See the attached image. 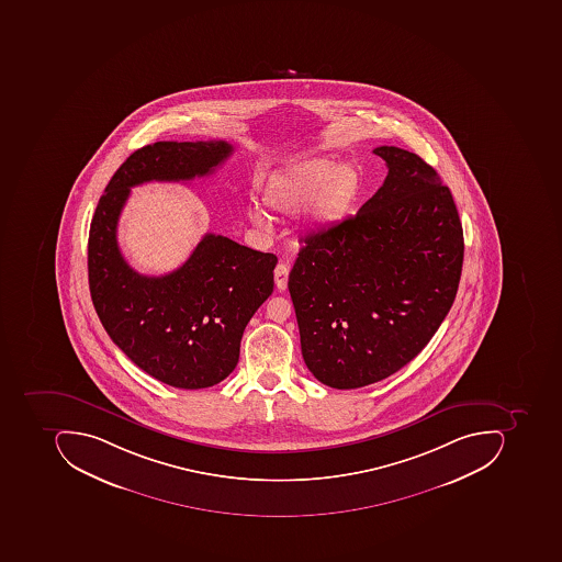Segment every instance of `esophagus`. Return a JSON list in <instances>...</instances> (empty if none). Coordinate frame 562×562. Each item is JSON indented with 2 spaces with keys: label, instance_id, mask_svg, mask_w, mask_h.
<instances>
[{
  "label": "esophagus",
  "instance_id": "esophagus-1",
  "mask_svg": "<svg viewBox=\"0 0 562 562\" xmlns=\"http://www.w3.org/2000/svg\"><path fill=\"white\" fill-rule=\"evenodd\" d=\"M290 267L286 263H279L273 270V276H276V285L279 290L286 289V280H289Z\"/></svg>",
  "mask_w": 562,
  "mask_h": 562
}]
</instances>
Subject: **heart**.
Here are the masks:
<instances>
[{
    "label": "heart",
    "mask_w": 562,
    "mask_h": 562,
    "mask_svg": "<svg viewBox=\"0 0 562 562\" xmlns=\"http://www.w3.org/2000/svg\"><path fill=\"white\" fill-rule=\"evenodd\" d=\"M360 170L333 158H312L273 173L263 189L268 210L282 216L302 213L312 206L321 226H333L348 217L360 198ZM248 216L258 228H272V217L263 207L251 204Z\"/></svg>",
    "instance_id": "heart-1"
}]
</instances>
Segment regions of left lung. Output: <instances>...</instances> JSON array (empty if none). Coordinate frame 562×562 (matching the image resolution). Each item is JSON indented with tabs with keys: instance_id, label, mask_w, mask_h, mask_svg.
Masks as SVG:
<instances>
[{
	"instance_id": "obj_1",
	"label": "left lung",
	"mask_w": 562,
	"mask_h": 562,
	"mask_svg": "<svg viewBox=\"0 0 562 562\" xmlns=\"http://www.w3.org/2000/svg\"><path fill=\"white\" fill-rule=\"evenodd\" d=\"M389 176L356 216L305 236L289 276L311 373L380 382L426 348L458 292L464 238L448 186L418 155L374 148Z\"/></svg>"
}]
</instances>
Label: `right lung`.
<instances>
[{"instance_id": "add662e5", "label": "right lung", "mask_w": 562, "mask_h": 562, "mask_svg": "<svg viewBox=\"0 0 562 562\" xmlns=\"http://www.w3.org/2000/svg\"><path fill=\"white\" fill-rule=\"evenodd\" d=\"M232 154L223 139L138 148L111 177L89 228V290L101 324L139 370L176 389H207L235 370L243 330L272 295L277 257L210 233L182 267L142 276L120 251L117 220L135 186L210 176Z\"/></svg>"}]
</instances>
